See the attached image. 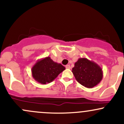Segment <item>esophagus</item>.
Segmentation results:
<instances>
[{
	"label": "esophagus",
	"instance_id": "esophagus-1",
	"mask_svg": "<svg viewBox=\"0 0 124 124\" xmlns=\"http://www.w3.org/2000/svg\"><path fill=\"white\" fill-rule=\"evenodd\" d=\"M66 69H70V66L69 65H66Z\"/></svg>",
	"mask_w": 124,
	"mask_h": 124
}]
</instances>
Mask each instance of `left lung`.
<instances>
[{
	"label": "left lung",
	"instance_id": "1",
	"mask_svg": "<svg viewBox=\"0 0 124 124\" xmlns=\"http://www.w3.org/2000/svg\"><path fill=\"white\" fill-rule=\"evenodd\" d=\"M76 80L87 88L97 86L103 79V73L101 67L87 58H79L72 68Z\"/></svg>",
	"mask_w": 124,
	"mask_h": 124
}]
</instances>
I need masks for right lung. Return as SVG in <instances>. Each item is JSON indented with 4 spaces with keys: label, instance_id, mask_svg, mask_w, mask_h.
<instances>
[{
    "label": "right lung",
    "instance_id": "add662e5",
    "mask_svg": "<svg viewBox=\"0 0 124 124\" xmlns=\"http://www.w3.org/2000/svg\"><path fill=\"white\" fill-rule=\"evenodd\" d=\"M65 69V68L63 65L54 62L48 56L37 61L32 67L31 73L37 82L46 85L56 79Z\"/></svg>",
    "mask_w": 124,
    "mask_h": 124
}]
</instances>
